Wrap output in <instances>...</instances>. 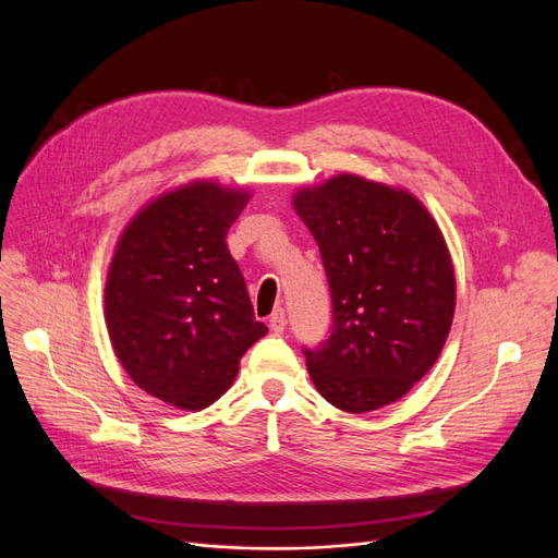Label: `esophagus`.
<instances>
[{
    "label": "esophagus",
    "instance_id": "34e87169",
    "mask_svg": "<svg viewBox=\"0 0 558 558\" xmlns=\"http://www.w3.org/2000/svg\"><path fill=\"white\" fill-rule=\"evenodd\" d=\"M269 328H271V332H276V335L284 332V328H287V314H284L282 307H278V310L269 316Z\"/></svg>",
    "mask_w": 558,
    "mask_h": 558
}]
</instances>
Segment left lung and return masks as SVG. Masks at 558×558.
Returning <instances> with one entry per match:
<instances>
[{
    "label": "left lung",
    "instance_id": "1",
    "mask_svg": "<svg viewBox=\"0 0 558 558\" xmlns=\"http://www.w3.org/2000/svg\"><path fill=\"white\" fill-rule=\"evenodd\" d=\"M332 296L330 337L303 348L316 391L350 414L400 400L434 366L454 316L441 230L404 190L339 173L294 196Z\"/></svg>",
    "mask_w": 558,
    "mask_h": 558
}]
</instances>
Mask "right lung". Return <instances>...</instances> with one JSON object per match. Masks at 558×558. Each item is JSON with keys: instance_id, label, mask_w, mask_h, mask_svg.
I'll use <instances>...</instances> for the list:
<instances>
[{"instance_id": "add662e5", "label": "right lung", "mask_w": 558, "mask_h": 558, "mask_svg": "<svg viewBox=\"0 0 558 558\" xmlns=\"http://www.w3.org/2000/svg\"><path fill=\"white\" fill-rule=\"evenodd\" d=\"M246 201L248 192L208 181L167 192L135 215L110 262L106 326L117 360L140 389L190 412L219 400L269 332L226 246Z\"/></svg>"}]
</instances>
